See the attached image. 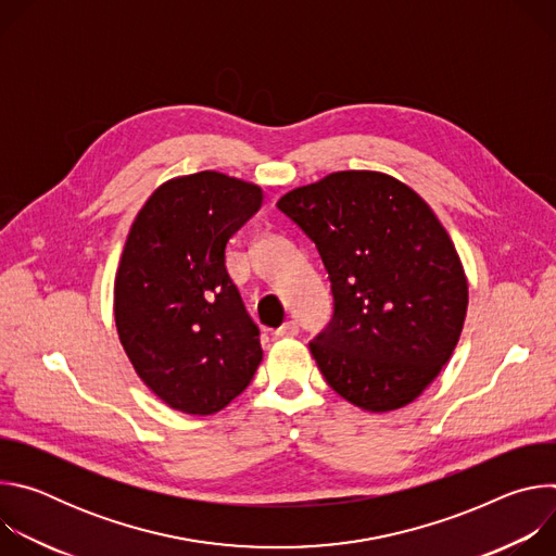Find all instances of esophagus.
I'll return each instance as SVG.
<instances>
[{"mask_svg":"<svg viewBox=\"0 0 556 556\" xmlns=\"http://www.w3.org/2000/svg\"><path fill=\"white\" fill-rule=\"evenodd\" d=\"M277 337H296L299 334V324L296 321H286L281 328L275 330Z\"/></svg>","mask_w":556,"mask_h":556,"instance_id":"obj_1","label":"esophagus"}]
</instances>
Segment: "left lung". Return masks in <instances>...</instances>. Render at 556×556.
Wrapping results in <instances>:
<instances>
[{
    "instance_id": "left-lung-1",
    "label": "left lung",
    "mask_w": 556,
    "mask_h": 556,
    "mask_svg": "<svg viewBox=\"0 0 556 556\" xmlns=\"http://www.w3.org/2000/svg\"><path fill=\"white\" fill-rule=\"evenodd\" d=\"M319 251L334 314L309 352L352 405H409L448 363L468 283L448 232L407 185L378 172H337L277 202Z\"/></svg>"
}]
</instances>
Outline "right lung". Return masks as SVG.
Masks as SVG:
<instances>
[{"label": "right lung", "mask_w": 556, "mask_h": 556, "mask_svg": "<svg viewBox=\"0 0 556 556\" xmlns=\"http://www.w3.org/2000/svg\"><path fill=\"white\" fill-rule=\"evenodd\" d=\"M257 185L217 172L157 187L136 215L114 281V319L142 382L208 416L253 380L260 328L226 270V244L262 206Z\"/></svg>", "instance_id": "add662e5"}]
</instances>
